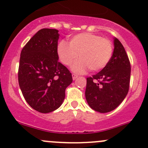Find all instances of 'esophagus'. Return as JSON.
Returning <instances> with one entry per match:
<instances>
[{
    "label": "esophagus",
    "mask_w": 148,
    "mask_h": 148,
    "mask_svg": "<svg viewBox=\"0 0 148 148\" xmlns=\"http://www.w3.org/2000/svg\"><path fill=\"white\" fill-rule=\"evenodd\" d=\"M77 77H78V76L76 75V74H72V79H73V80L77 79Z\"/></svg>",
    "instance_id": "1"
}]
</instances>
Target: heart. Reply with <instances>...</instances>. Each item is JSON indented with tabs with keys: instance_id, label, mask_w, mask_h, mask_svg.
Instances as JSON below:
<instances>
[{
	"instance_id": "1",
	"label": "heart",
	"mask_w": 148,
	"mask_h": 148,
	"mask_svg": "<svg viewBox=\"0 0 148 148\" xmlns=\"http://www.w3.org/2000/svg\"><path fill=\"white\" fill-rule=\"evenodd\" d=\"M58 58L66 66H71L73 71L82 74L90 69L97 71L107 66L113 55V44L110 40L92 33H81L71 38L69 44L61 41L57 48Z\"/></svg>"
}]
</instances>
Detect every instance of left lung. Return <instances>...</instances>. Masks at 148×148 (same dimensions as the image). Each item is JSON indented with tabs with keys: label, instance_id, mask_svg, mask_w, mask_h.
Wrapping results in <instances>:
<instances>
[{
	"label": "left lung",
	"instance_id": "obj_1",
	"mask_svg": "<svg viewBox=\"0 0 148 148\" xmlns=\"http://www.w3.org/2000/svg\"><path fill=\"white\" fill-rule=\"evenodd\" d=\"M114 50L110 61L100 72L87 78L85 97L92 109L108 113L124 100L130 88L131 65L122 44L114 38Z\"/></svg>",
	"mask_w": 148,
	"mask_h": 148
}]
</instances>
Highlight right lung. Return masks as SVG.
Masks as SVG:
<instances>
[{
  "label": "right lung",
  "instance_id": "obj_1",
  "mask_svg": "<svg viewBox=\"0 0 148 148\" xmlns=\"http://www.w3.org/2000/svg\"><path fill=\"white\" fill-rule=\"evenodd\" d=\"M58 30H39L23 48L18 84L27 103L38 112H52L61 106L72 82L68 69L58 61Z\"/></svg>",
  "mask_w": 148,
  "mask_h": 148
}]
</instances>
